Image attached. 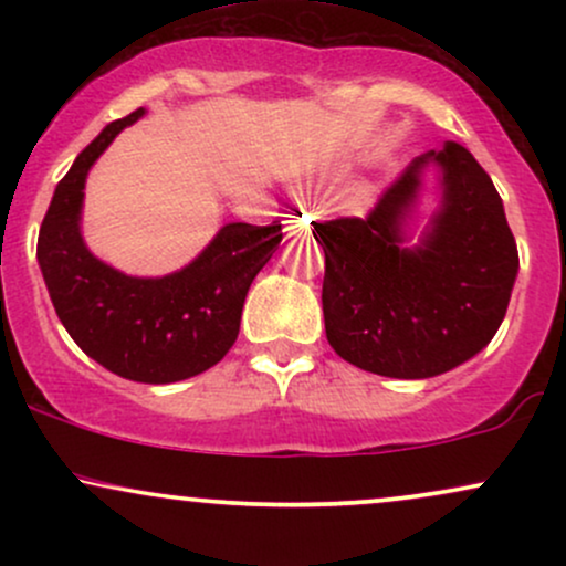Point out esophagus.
<instances>
[{
	"mask_svg": "<svg viewBox=\"0 0 566 566\" xmlns=\"http://www.w3.org/2000/svg\"><path fill=\"white\" fill-rule=\"evenodd\" d=\"M284 233H287L290 239H305L311 233V216L303 210H295L292 216H287L284 220Z\"/></svg>",
	"mask_w": 566,
	"mask_h": 566,
	"instance_id": "obj_1",
	"label": "esophagus"
}]
</instances>
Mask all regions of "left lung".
<instances>
[{
  "instance_id": "obj_1",
  "label": "left lung",
  "mask_w": 566,
  "mask_h": 566,
  "mask_svg": "<svg viewBox=\"0 0 566 566\" xmlns=\"http://www.w3.org/2000/svg\"><path fill=\"white\" fill-rule=\"evenodd\" d=\"M428 196L438 199L431 213ZM314 239L329 346L382 378H437L473 359L495 337L518 274L503 199L460 143L420 154L369 218L314 223Z\"/></svg>"
}]
</instances>
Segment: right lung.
Listing matches in <instances>:
<instances>
[{"label": "right lung", "instance_id": "1", "mask_svg": "<svg viewBox=\"0 0 566 566\" xmlns=\"http://www.w3.org/2000/svg\"><path fill=\"white\" fill-rule=\"evenodd\" d=\"M143 108L103 127L74 159L42 220L36 261L57 319L90 359L135 382H178L216 367L237 343L247 290L282 242V223H226L165 276H133L90 252L84 184L101 154Z\"/></svg>", "mask_w": 566, "mask_h": 566}]
</instances>
